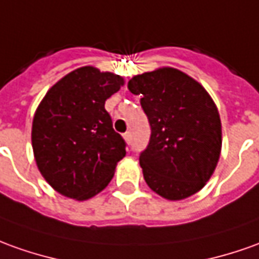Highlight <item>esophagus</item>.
Masks as SVG:
<instances>
[{
    "label": "esophagus",
    "instance_id": "esophagus-1",
    "mask_svg": "<svg viewBox=\"0 0 259 259\" xmlns=\"http://www.w3.org/2000/svg\"><path fill=\"white\" fill-rule=\"evenodd\" d=\"M124 138H125V141L130 144L131 142V133H125L124 134Z\"/></svg>",
    "mask_w": 259,
    "mask_h": 259
}]
</instances>
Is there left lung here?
Listing matches in <instances>:
<instances>
[{
	"label": "left lung",
	"instance_id": "1",
	"mask_svg": "<svg viewBox=\"0 0 259 259\" xmlns=\"http://www.w3.org/2000/svg\"><path fill=\"white\" fill-rule=\"evenodd\" d=\"M141 96L151 125L140 153L147 185L167 200L197 193L214 172L222 151L217 107L196 80L172 67L138 74L128 81Z\"/></svg>",
	"mask_w": 259,
	"mask_h": 259
}]
</instances>
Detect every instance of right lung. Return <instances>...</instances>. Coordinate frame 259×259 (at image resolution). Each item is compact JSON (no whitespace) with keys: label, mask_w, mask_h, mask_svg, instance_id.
Here are the masks:
<instances>
[{"label":"right lung","mask_w":259,"mask_h":259,"mask_svg":"<svg viewBox=\"0 0 259 259\" xmlns=\"http://www.w3.org/2000/svg\"><path fill=\"white\" fill-rule=\"evenodd\" d=\"M122 84L117 74L85 66L59 80L37 107L32 148L42 176L60 194L90 199L125 156V141L104 108Z\"/></svg>","instance_id":"1"}]
</instances>
